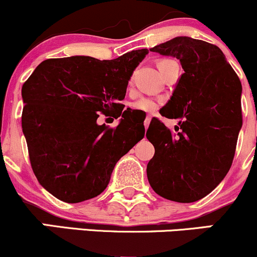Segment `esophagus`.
<instances>
[{
	"label": "esophagus",
	"mask_w": 257,
	"mask_h": 257,
	"mask_svg": "<svg viewBox=\"0 0 257 257\" xmlns=\"http://www.w3.org/2000/svg\"><path fill=\"white\" fill-rule=\"evenodd\" d=\"M150 123H151V117H150V116H147V117H146V119L144 120V125H145V129L149 128Z\"/></svg>",
	"instance_id": "34e87169"
}]
</instances>
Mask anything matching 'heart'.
<instances>
[{"label": "heart", "instance_id": "1", "mask_svg": "<svg viewBox=\"0 0 257 257\" xmlns=\"http://www.w3.org/2000/svg\"><path fill=\"white\" fill-rule=\"evenodd\" d=\"M168 61H170V60H161V61H159V63H158L159 69H161V67L163 66L164 64H167ZM158 106H159L158 100L152 99V98H143V99L138 100V101L135 102L134 105H133V107H134L135 110L146 112V113H151V112H155L156 110H157Z\"/></svg>", "mask_w": 257, "mask_h": 257}]
</instances>
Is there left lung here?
<instances>
[{
  "mask_svg": "<svg viewBox=\"0 0 257 257\" xmlns=\"http://www.w3.org/2000/svg\"><path fill=\"white\" fill-rule=\"evenodd\" d=\"M151 52L180 60L184 73L164 116L181 118L174 131L153 118L146 137L155 146L147 179L156 193L179 203L199 200L228 173L241 128V84L215 44L179 36Z\"/></svg>",
  "mask_w": 257,
  "mask_h": 257,
  "instance_id": "8db88e82",
  "label": "left lung"
}]
</instances>
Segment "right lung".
<instances>
[{
    "instance_id": "right-lung-1",
    "label": "right lung",
    "mask_w": 257,
    "mask_h": 257,
    "mask_svg": "<svg viewBox=\"0 0 257 257\" xmlns=\"http://www.w3.org/2000/svg\"><path fill=\"white\" fill-rule=\"evenodd\" d=\"M149 54L138 49L112 59L76 55L41 63L23 84L22 126L35 175L58 199L79 203L107 187L112 170L145 135L119 104L128 81ZM117 112L116 128L98 113Z\"/></svg>"
}]
</instances>
